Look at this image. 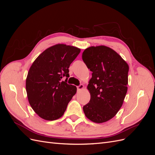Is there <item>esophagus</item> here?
Masks as SVG:
<instances>
[{
	"label": "esophagus",
	"mask_w": 155,
	"mask_h": 155,
	"mask_svg": "<svg viewBox=\"0 0 155 155\" xmlns=\"http://www.w3.org/2000/svg\"><path fill=\"white\" fill-rule=\"evenodd\" d=\"M83 88H84V85H80L79 86L77 87V89H78V91L83 90Z\"/></svg>",
	"instance_id": "34e87169"
}]
</instances>
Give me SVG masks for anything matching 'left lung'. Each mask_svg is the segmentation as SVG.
<instances>
[{"label": "left lung", "mask_w": 155, "mask_h": 155, "mask_svg": "<svg viewBox=\"0 0 155 155\" xmlns=\"http://www.w3.org/2000/svg\"><path fill=\"white\" fill-rule=\"evenodd\" d=\"M82 59L92 72L87 86L91 100L83 106L84 113L93 122H106L123 105L127 92L129 65L116 51L104 45L86 48Z\"/></svg>", "instance_id": "1"}]
</instances>
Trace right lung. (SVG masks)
Listing matches in <instances>:
<instances>
[{"label": "right lung", "mask_w": 155, "mask_h": 155, "mask_svg": "<svg viewBox=\"0 0 155 155\" xmlns=\"http://www.w3.org/2000/svg\"><path fill=\"white\" fill-rule=\"evenodd\" d=\"M73 46L58 44L46 49L32 63L26 79L28 100L41 118L53 121L61 117L76 94V86L67 84L69 67L80 53Z\"/></svg>", "instance_id": "1"}]
</instances>
